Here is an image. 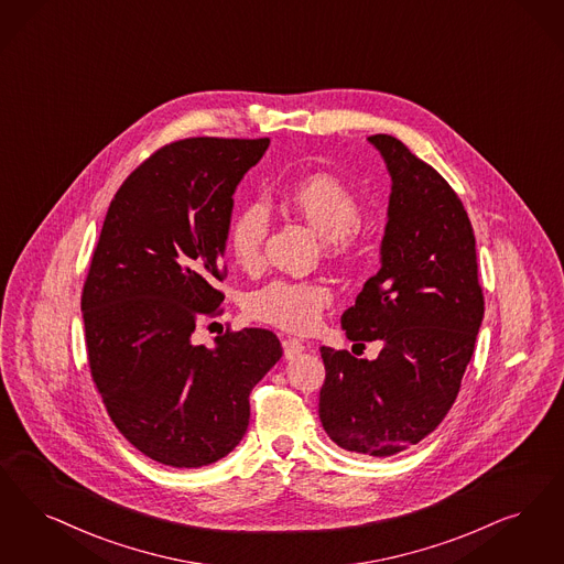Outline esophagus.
<instances>
[{
    "instance_id": "1",
    "label": "esophagus",
    "mask_w": 564,
    "mask_h": 564,
    "mask_svg": "<svg viewBox=\"0 0 564 564\" xmlns=\"http://www.w3.org/2000/svg\"><path fill=\"white\" fill-rule=\"evenodd\" d=\"M304 350H306L304 341H300V339L295 338L283 339V355H285V359H293V357H297V355L304 352Z\"/></svg>"
}]
</instances>
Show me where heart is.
Instances as JSON below:
<instances>
[{
    "label": "heart",
    "mask_w": 564,
    "mask_h": 564,
    "mask_svg": "<svg viewBox=\"0 0 564 564\" xmlns=\"http://www.w3.org/2000/svg\"><path fill=\"white\" fill-rule=\"evenodd\" d=\"M285 202L325 237V246L346 256L355 248L362 207L357 195L332 174H311L293 182ZM271 228L269 207L262 202L241 205L228 225L226 246L230 258L246 271L260 269ZM332 304V290L321 279L276 276L246 297V313L258 323L285 332L313 329L323 311Z\"/></svg>",
    "instance_id": "b5f03b06"
}]
</instances>
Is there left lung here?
<instances>
[{"mask_svg":"<svg viewBox=\"0 0 564 564\" xmlns=\"http://www.w3.org/2000/svg\"><path fill=\"white\" fill-rule=\"evenodd\" d=\"M392 176L382 269L341 315L346 338L382 339L376 361L321 348L318 417L341 449L417 445L457 399L485 315L474 228L457 193L394 135H369ZM357 344V346H359Z\"/></svg>","mask_w":564,"mask_h":564,"instance_id":"8db88e82","label":"left lung"}]
</instances>
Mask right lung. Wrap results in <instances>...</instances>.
Returning a JSON list of instances; mask_svg holds the SVG:
<instances>
[{
  "label": "right lung",
  "instance_id": "1",
  "mask_svg": "<svg viewBox=\"0 0 564 564\" xmlns=\"http://www.w3.org/2000/svg\"><path fill=\"white\" fill-rule=\"evenodd\" d=\"M269 138L197 135L144 159L109 205L82 313L88 365L117 430L172 468H202L239 445L249 392L283 350L249 327L193 344L225 313L223 260L232 193Z\"/></svg>",
  "mask_w": 564,
  "mask_h": 564
}]
</instances>
